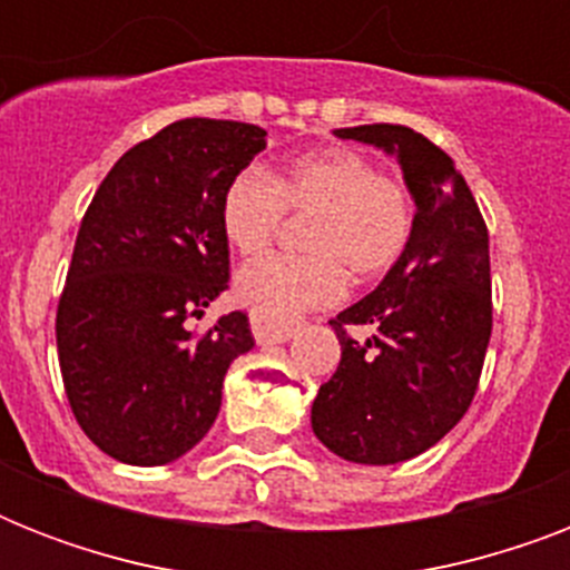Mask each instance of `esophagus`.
<instances>
[{"mask_svg":"<svg viewBox=\"0 0 570 570\" xmlns=\"http://www.w3.org/2000/svg\"><path fill=\"white\" fill-rule=\"evenodd\" d=\"M250 331H254V340L259 346H272V343H286V340L295 337V325H284V322H275L263 316V313H250Z\"/></svg>","mask_w":570,"mask_h":570,"instance_id":"obj_1","label":"esophagus"}]
</instances>
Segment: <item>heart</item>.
Masks as SVG:
<instances>
[{"mask_svg":"<svg viewBox=\"0 0 570 570\" xmlns=\"http://www.w3.org/2000/svg\"><path fill=\"white\" fill-rule=\"evenodd\" d=\"M289 213H311L307 254H268L236 275V295L275 322L328 307L352 281H375L405 257L414 239L416 206L402 177L352 147L304 154L284 171L245 168L222 195V233L250 257L266 248Z\"/></svg>","mask_w":570,"mask_h":570,"instance_id":"heart-1","label":"heart"}]
</instances>
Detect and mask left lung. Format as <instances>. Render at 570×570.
Here are the masks:
<instances>
[{"label": "left lung", "mask_w": 570, "mask_h": 570, "mask_svg": "<svg viewBox=\"0 0 570 570\" xmlns=\"http://www.w3.org/2000/svg\"><path fill=\"white\" fill-rule=\"evenodd\" d=\"M399 156L416 204L405 257L331 320L340 366L313 399V432L355 464H396L441 441L476 396L491 340V257L476 197L441 147L399 124L337 129ZM376 331L366 344L347 334Z\"/></svg>", "instance_id": "obj_1"}]
</instances>
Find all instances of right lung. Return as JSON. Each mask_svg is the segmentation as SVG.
Wrapping results in <instances>:
<instances>
[{
	"mask_svg": "<svg viewBox=\"0 0 570 570\" xmlns=\"http://www.w3.org/2000/svg\"><path fill=\"white\" fill-rule=\"evenodd\" d=\"M266 147V129L186 118L138 141L85 209L56 343L76 423L106 455L156 468L215 423L230 364L250 352L248 313L191 328L227 289V183Z\"/></svg>",
	"mask_w": 570,
	"mask_h": 570,
	"instance_id": "right-lung-1",
	"label": "right lung"
}]
</instances>
